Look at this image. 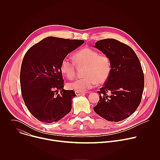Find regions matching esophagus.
Instances as JSON below:
<instances>
[{
  "label": "esophagus",
  "instance_id": "1",
  "mask_svg": "<svg viewBox=\"0 0 160 160\" xmlns=\"http://www.w3.org/2000/svg\"><path fill=\"white\" fill-rule=\"evenodd\" d=\"M75 94L77 96H80V95L85 94V92H78V91H75Z\"/></svg>",
  "mask_w": 160,
  "mask_h": 160
}]
</instances>
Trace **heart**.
Returning a JSON list of instances; mask_svg holds the SVG:
<instances>
[{"mask_svg": "<svg viewBox=\"0 0 160 160\" xmlns=\"http://www.w3.org/2000/svg\"><path fill=\"white\" fill-rule=\"evenodd\" d=\"M75 62L78 65H85L83 78L77 79L67 84L68 88L85 92L92 88L96 83L102 84L109 77L112 69L110 58L90 48H84L77 51L73 55ZM68 58H64L60 65L62 74L68 79L72 80L75 76V64Z\"/></svg>", "mask_w": 160, "mask_h": 160, "instance_id": "heart-1", "label": "heart"}]
</instances>
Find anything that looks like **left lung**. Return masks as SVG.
<instances>
[{"label": "left lung", "instance_id": "left-lung-1", "mask_svg": "<svg viewBox=\"0 0 160 160\" xmlns=\"http://www.w3.org/2000/svg\"><path fill=\"white\" fill-rule=\"evenodd\" d=\"M95 48L110 58L112 69L104 85L97 92L100 98L94 110L108 121L123 120L141 102L144 76L140 61L130 47L116 39L99 40Z\"/></svg>", "mask_w": 160, "mask_h": 160}]
</instances>
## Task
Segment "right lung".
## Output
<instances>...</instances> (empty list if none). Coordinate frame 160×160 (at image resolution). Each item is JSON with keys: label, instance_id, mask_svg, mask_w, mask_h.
<instances>
[{"label": "right lung", "instance_id": "1", "mask_svg": "<svg viewBox=\"0 0 160 160\" xmlns=\"http://www.w3.org/2000/svg\"><path fill=\"white\" fill-rule=\"evenodd\" d=\"M84 43L49 37L26 52L20 71L22 99L32 115L44 123L56 122L72 109L73 90H64L60 65L65 57Z\"/></svg>", "mask_w": 160, "mask_h": 160}]
</instances>
